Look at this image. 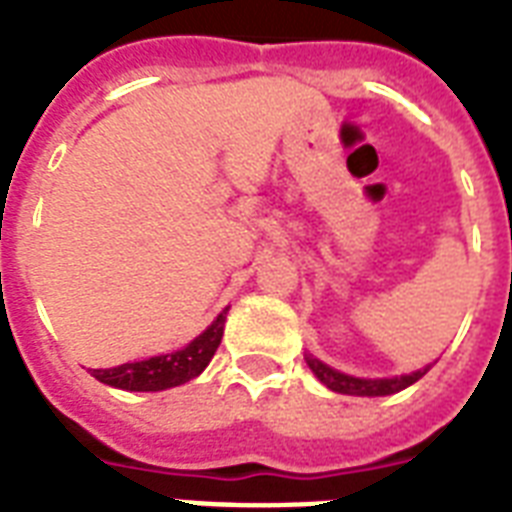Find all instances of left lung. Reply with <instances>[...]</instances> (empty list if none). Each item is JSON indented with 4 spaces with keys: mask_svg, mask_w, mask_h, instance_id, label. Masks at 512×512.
<instances>
[{
    "mask_svg": "<svg viewBox=\"0 0 512 512\" xmlns=\"http://www.w3.org/2000/svg\"><path fill=\"white\" fill-rule=\"evenodd\" d=\"M307 366L315 371L320 382L326 384L328 390L334 392H342V395H392V392H400L406 390L408 384H414L417 379L430 371V366L425 371H414V374H406V376H395V379H358V376H347V374H339L334 368H328L326 363H320L318 358H307Z\"/></svg>",
    "mask_w": 512,
    "mask_h": 512,
    "instance_id": "1",
    "label": "left lung"
}]
</instances>
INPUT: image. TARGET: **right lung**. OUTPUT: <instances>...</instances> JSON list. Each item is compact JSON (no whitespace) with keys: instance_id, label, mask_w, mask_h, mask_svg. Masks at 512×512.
Instances as JSON below:
<instances>
[{"instance_id":"obj_1","label":"right lung","mask_w":512,"mask_h":512,"mask_svg":"<svg viewBox=\"0 0 512 512\" xmlns=\"http://www.w3.org/2000/svg\"><path fill=\"white\" fill-rule=\"evenodd\" d=\"M224 318H227V310L221 312L219 318L213 320L211 326L205 328L194 342L186 344L184 350L138 360V363H125V366L117 368H93L90 374L98 382L130 392H157L178 387V384L200 376L205 366L211 363V358L219 350L221 336H224Z\"/></svg>"}]
</instances>
